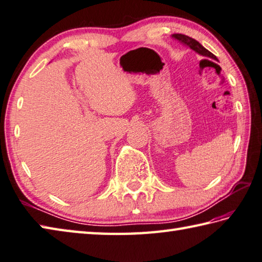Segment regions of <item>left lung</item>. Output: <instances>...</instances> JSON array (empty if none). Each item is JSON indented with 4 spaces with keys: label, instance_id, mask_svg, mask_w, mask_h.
I'll return each instance as SVG.
<instances>
[{
    "label": "left lung",
    "instance_id": "left-lung-1",
    "mask_svg": "<svg viewBox=\"0 0 262 262\" xmlns=\"http://www.w3.org/2000/svg\"><path fill=\"white\" fill-rule=\"evenodd\" d=\"M172 38H175L177 40H179L182 44L188 46L189 49H192L193 51H195V52L200 55L202 56H207V58L210 59H213V60H217L216 55H213L210 51H208L206 48H203V46L200 44L198 40H195L192 37H188L186 35H183V34H172L171 35Z\"/></svg>",
    "mask_w": 262,
    "mask_h": 262
}]
</instances>
